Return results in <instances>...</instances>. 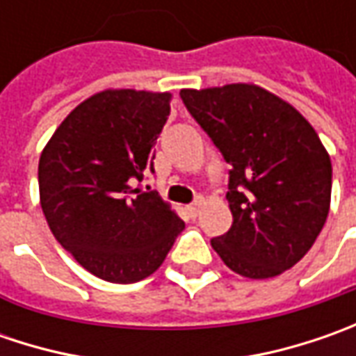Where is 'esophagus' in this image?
<instances>
[{"label": "esophagus", "mask_w": 356, "mask_h": 356, "mask_svg": "<svg viewBox=\"0 0 356 356\" xmlns=\"http://www.w3.org/2000/svg\"><path fill=\"white\" fill-rule=\"evenodd\" d=\"M200 204H202V200H196L194 204H190V206H186V212L190 218H196L200 213Z\"/></svg>", "instance_id": "esophagus-1"}]
</instances>
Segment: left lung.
Masks as SVG:
<instances>
[{
    "label": "left lung",
    "mask_w": 356,
    "mask_h": 356,
    "mask_svg": "<svg viewBox=\"0 0 356 356\" xmlns=\"http://www.w3.org/2000/svg\"><path fill=\"white\" fill-rule=\"evenodd\" d=\"M180 99L229 164L232 227L212 248L232 271L267 280L311 250L331 204V158L291 104L255 85L184 89Z\"/></svg>",
    "instance_id": "left-lung-1"
}]
</instances>
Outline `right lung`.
Returning a JSON list of instances; mask_svg holds the SVG:
<instances>
[{"label": "right lung", "mask_w": 356, "mask_h": 356, "mask_svg": "<svg viewBox=\"0 0 356 356\" xmlns=\"http://www.w3.org/2000/svg\"><path fill=\"white\" fill-rule=\"evenodd\" d=\"M170 92L103 90L55 130L39 158L41 208L53 236L92 275L136 283L162 266L184 222L156 192L154 143Z\"/></svg>", "instance_id": "obj_1"}]
</instances>
